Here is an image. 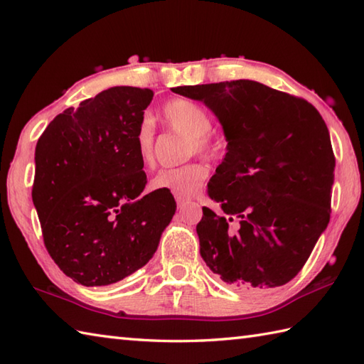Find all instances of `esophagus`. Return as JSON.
I'll return each instance as SVG.
<instances>
[{
  "instance_id": "obj_1",
  "label": "esophagus",
  "mask_w": 364,
  "mask_h": 364,
  "mask_svg": "<svg viewBox=\"0 0 364 364\" xmlns=\"http://www.w3.org/2000/svg\"><path fill=\"white\" fill-rule=\"evenodd\" d=\"M188 203H189V200H188V198H176V205H178V208L186 206Z\"/></svg>"
}]
</instances>
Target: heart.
Listing matches in <instances>:
<instances>
[{
  "mask_svg": "<svg viewBox=\"0 0 364 364\" xmlns=\"http://www.w3.org/2000/svg\"><path fill=\"white\" fill-rule=\"evenodd\" d=\"M162 117L166 125L176 133L188 136L186 154L202 153L214 154L218 150L214 139L210 136L213 128L211 115L203 106L188 98H173L162 107ZM154 127L151 120L141 122L136 131V149L139 159L144 166H150L153 159ZM208 176V167L200 161H191L188 164L161 170L153 176L151 189L168 192L176 198H189L202 186Z\"/></svg>",
  "mask_w": 364,
  "mask_h": 364,
  "instance_id": "b5f03b06",
  "label": "heart"
}]
</instances>
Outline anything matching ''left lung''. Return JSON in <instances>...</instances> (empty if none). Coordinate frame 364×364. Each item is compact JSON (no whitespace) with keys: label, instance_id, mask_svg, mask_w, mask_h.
<instances>
[{"label":"left lung","instance_id":"8db88e82","mask_svg":"<svg viewBox=\"0 0 364 364\" xmlns=\"http://www.w3.org/2000/svg\"><path fill=\"white\" fill-rule=\"evenodd\" d=\"M172 90L210 107L228 141L208 196L241 227L231 235L227 218L203 208L206 266L247 292L291 282L330 220L335 154L326 122L306 100L250 80Z\"/></svg>","mask_w":364,"mask_h":364}]
</instances>
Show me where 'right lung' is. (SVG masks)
Wrapping results in <instances>:
<instances>
[{
    "mask_svg": "<svg viewBox=\"0 0 364 364\" xmlns=\"http://www.w3.org/2000/svg\"><path fill=\"white\" fill-rule=\"evenodd\" d=\"M150 89L119 86L54 117L36 145L33 202L50 257L73 282L106 286L145 266L172 220L146 184L136 131Z\"/></svg>",
    "mask_w": 364,
    "mask_h": 364,
    "instance_id": "right-lung-1",
    "label": "right lung"
}]
</instances>
